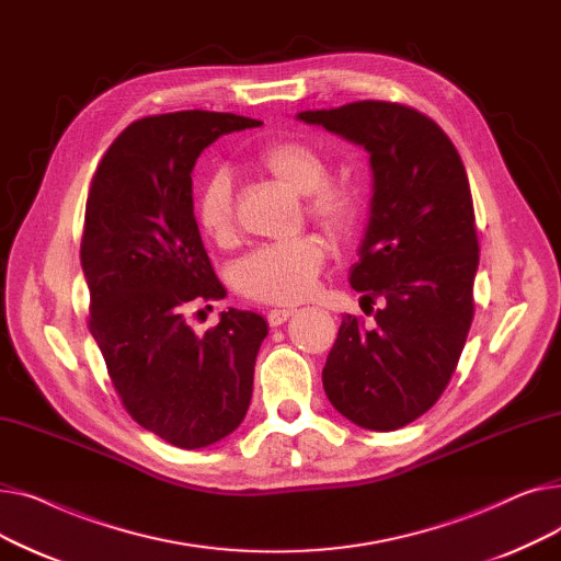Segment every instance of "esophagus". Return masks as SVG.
Returning a JSON list of instances; mask_svg holds the SVG:
<instances>
[{
  "mask_svg": "<svg viewBox=\"0 0 561 561\" xmlns=\"http://www.w3.org/2000/svg\"><path fill=\"white\" fill-rule=\"evenodd\" d=\"M293 313H296V309H273V311H268V316H265V318H268L271 328H279Z\"/></svg>",
  "mask_w": 561,
  "mask_h": 561,
  "instance_id": "1",
  "label": "esophagus"
}]
</instances>
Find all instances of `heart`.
Segmentation results:
<instances>
[{"mask_svg":"<svg viewBox=\"0 0 561 561\" xmlns=\"http://www.w3.org/2000/svg\"><path fill=\"white\" fill-rule=\"evenodd\" d=\"M256 165L275 182L305 195V211L332 239L355 233L364 214V193L347 174H330V157L318 145L300 138H279L263 145ZM195 220L206 239L231 245L239 236L233 182L227 170H216L195 195ZM328 245L318 236H302L282 245L252 250L233 268V284L248 300L263 305H296L305 300L325 268Z\"/></svg>","mask_w":561,"mask_h":561,"instance_id":"1","label":"heart"}]
</instances>
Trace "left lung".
<instances>
[{
	"label": "left lung",
	"mask_w": 561,
	"mask_h": 561,
	"mask_svg": "<svg viewBox=\"0 0 561 561\" xmlns=\"http://www.w3.org/2000/svg\"><path fill=\"white\" fill-rule=\"evenodd\" d=\"M370 154L375 193L350 284L373 328L343 316L322 387L339 414L391 432L446 391L473 322L480 263L473 197L457 147L432 117L398 102L362 100L302 111Z\"/></svg>",
	"instance_id": "obj_1"
}]
</instances>
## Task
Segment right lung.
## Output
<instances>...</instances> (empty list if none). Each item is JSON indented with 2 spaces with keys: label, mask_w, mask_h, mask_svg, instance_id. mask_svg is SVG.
I'll list each match as a JSON object with an SVG mask.
<instances>
[{
  "label": "right lung",
  "mask_w": 561,
  "mask_h": 561,
  "mask_svg": "<svg viewBox=\"0 0 561 561\" xmlns=\"http://www.w3.org/2000/svg\"><path fill=\"white\" fill-rule=\"evenodd\" d=\"M259 125L214 111L142 117L111 142L85 199L88 328L127 414L184 450L241 425L268 334L241 309L222 311L204 336L186 322L193 305L225 298L193 214V165L222 134Z\"/></svg>",
  "instance_id": "right-lung-1"
}]
</instances>
